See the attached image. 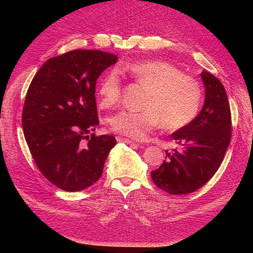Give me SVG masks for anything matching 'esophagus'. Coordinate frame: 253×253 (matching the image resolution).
I'll return each mask as SVG.
<instances>
[{"label":"esophagus","instance_id":"34e87169","mask_svg":"<svg viewBox=\"0 0 253 253\" xmlns=\"http://www.w3.org/2000/svg\"><path fill=\"white\" fill-rule=\"evenodd\" d=\"M116 139L118 142H124V143H132L133 142V140L126 138V137H122V136H117Z\"/></svg>","mask_w":253,"mask_h":253}]
</instances>
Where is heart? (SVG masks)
<instances>
[{"mask_svg":"<svg viewBox=\"0 0 253 253\" xmlns=\"http://www.w3.org/2000/svg\"><path fill=\"white\" fill-rule=\"evenodd\" d=\"M121 72L147 88V93L141 111H120L110 117L109 124L115 133L143 139L159 125L165 131L175 132L196 117L203 101L202 86L178 67L166 61L150 60L128 64ZM122 89L118 72L113 70L106 74L98 86L102 108L119 104Z\"/></svg>","mask_w":253,"mask_h":253,"instance_id":"heart-1","label":"heart"}]
</instances>
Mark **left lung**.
Here are the masks:
<instances>
[{
    "mask_svg": "<svg viewBox=\"0 0 253 253\" xmlns=\"http://www.w3.org/2000/svg\"><path fill=\"white\" fill-rule=\"evenodd\" d=\"M203 110L188 126L171 135L179 145L166 151V160L151 172L153 182L172 195L192 193L216 173L231 139V112L226 89L215 76L204 71Z\"/></svg>",
    "mask_w": 253,
    "mask_h": 253,
    "instance_id": "8db88e82",
    "label": "left lung"
}]
</instances>
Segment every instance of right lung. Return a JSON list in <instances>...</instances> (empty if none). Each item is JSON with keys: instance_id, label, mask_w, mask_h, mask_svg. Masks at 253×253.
<instances>
[{"instance_id": "add662e5", "label": "right lung", "mask_w": 253, "mask_h": 253, "mask_svg": "<svg viewBox=\"0 0 253 253\" xmlns=\"http://www.w3.org/2000/svg\"><path fill=\"white\" fill-rule=\"evenodd\" d=\"M117 60L102 50L68 51L48 59L28 87L22 126L30 154L44 177L67 192L100 178L116 145L113 135L93 132L99 125L97 79Z\"/></svg>"}]
</instances>
